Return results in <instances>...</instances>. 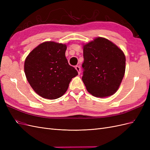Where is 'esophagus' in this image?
<instances>
[{"instance_id":"34e87169","label":"esophagus","mask_w":150,"mask_h":150,"mask_svg":"<svg viewBox=\"0 0 150 150\" xmlns=\"http://www.w3.org/2000/svg\"><path fill=\"white\" fill-rule=\"evenodd\" d=\"M75 68H76V69L78 71V74H80V72H81V69H80V66H76V67H75Z\"/></svg>"}]
</instances>
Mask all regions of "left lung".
Wrapping results in <instances>:
<instances>
[{
	"label": "left lung",
	"instance_id": "8db88e82",
	"mask_svg": "<svg viewBox=\"0 0 150 150\" xmlns=\"http://www.w3.org/2000/svg\"><path fill=\"white\" fill-rule=\"evenodd\" d=\"M82 80L93 96L106 98L118 89L125 72L126 58L110 40L98 38L83 46Z\"/></svg>",
	"mask_w": 150,
	"mask_h": 150
}]
</instances>
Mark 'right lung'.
Returning <instances> with one entry per match:
<instances>
[{
    "label": "right lung",
    "mask_w": 150,
    "mask_h": 150,
    "mask_svg": "<svg viewBox=\"0 0 150 150\" xmlns=\"http://www.w3.org/2000/svg\"><path fill=\"white\" fill-rule=\"evenodd\" d=\"M66 44L45 42L26 57L24 72L30 86L41 97L55 99L61 97L72 78L78 74L65 56Z\"/></svg>",
    "instance_id": "right-lung-1"
}]
</instances>
